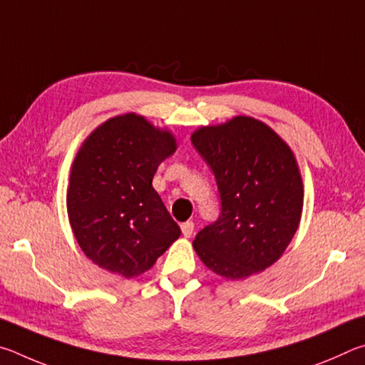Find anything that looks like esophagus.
I'll return each mask as SVG.
<instances>
[{
    "label": "esophagus",
    "mask_w": 365,
    "mask_h": 365,
    "mask_svg": "<svg viewBox=\"0 0 365 365\" xmlns=\"http://www.w3.org/2000/svg\"><path fill=\"white\" fill-rule=\"evenodd\" d=\"M181 231H182L184 235H186V237H190V235H192V232H194V222H192V221L182 222V225H181Z\"/></svg>",
    "instance_id": "obj_1"
}]
</instances>
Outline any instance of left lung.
Wrapping results in <instances>:
<instances>
[{"label":"left lung","instance_id":"left-lung-1","mask_svg":"<svg viewBox=\"0 0 365 365\" xmlns=\"http://www.w3.org/2000/svg\"><path fill=\"white\" fill-rule=\"evenodd\" d=\"M190 140L213 170L220 218L195 235L208 269L231 280L264 271L282 257L303 210V181L285 140L263 121L234 117L202 126Z\"/></svg>","mask_w":365,"mask_h":365}]
</instances>
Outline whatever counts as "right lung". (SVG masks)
<instances>
[{
    "label": "right lung",
    "instance_id": "1",
    "mask_svg": "<svg viewBox=\"0 0 365 365\" xmlns=\"http://www.w3.org/2000/svg\"><path fill=\"white\" fill-rule=\"evenodd\" d=\"M175 150L170 131L136 113L107 120L83 143L70 173L67 212L94 264L136 277L181 235L152 187L158 165Z\"/></svg>",
    "mask_w": 365,
    "mask_h": 365
}]
</instances>
